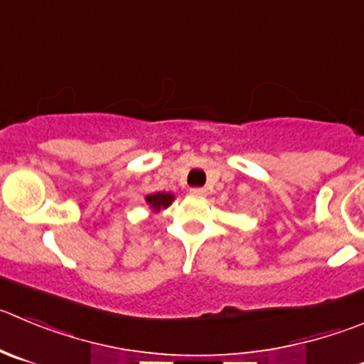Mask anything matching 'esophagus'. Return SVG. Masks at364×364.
<instances>
[{"mask_svg": "<svg viewBox=\"0 0 364 364\" xmlns=\"http://www.w3.org/2000/svg\"><path fill=\"white\" fill-rule=\"evenodd\" d=\"M205 189L203 188H193L191 189V195H195V196H205Z\"/></svg>", "mask_w": 364, "mask_h": 364, "instance_id": "34e87169", "label": "esophagus"}]
</instances>
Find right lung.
<instances>
[{
  "instance_id": "add662e5",
  "label": "right lung",
  "mask_w": 364,
  "mask_h": 364,
  "mask_svg": "<svg viewBox=\"0 0 364 364\" xmlns=\"http://www.w3.org/2000/svg\"><path fill=\"white\" fill-rule=\"evenodd\" d=\"M146 202L150 203L151 209L154 210H161V209H164V207L171 205L173 195H169V193H155V195L148 196Z\"/></svg>"
}]
</instances>
